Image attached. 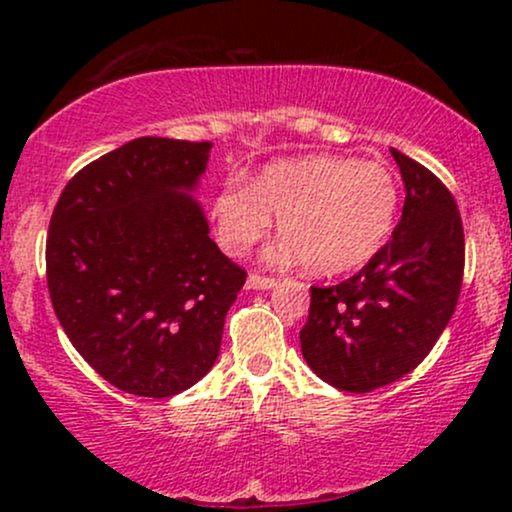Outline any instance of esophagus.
<instances>
[{
  "mask_svg": "<svg viewBox=\"0 0 512 512\" xmlns=\"http://www.w3.org/2000/svg\"><path fill=\"white\" fill-rule=\"evenodd\" d=\"M276 281L269 279V276H260V274H250L248 276V289L252 291H269L274 289Z\"/></svg>",
  "mask_w": 512,
  "mask_h": 512,
  "instance_id": "1",
  "label": "esophagus"
}]
</instances>
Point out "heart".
<instances>
[{
  "label": "heart",
  "mask_w": 512,
  "mask_h": 512,
  "mask_svg": "<svg viewBox=\"0 0 512 512\" xmlns=\"http://www.w3.org/2000/svg\"><path fill=\"white\" fill-rule=\"evenodd\" d=\"M397 209V180L383 163L310 154L267 163L252 185L228 178L211 202V221L221 248L243 257L279 216L284 238L267 260L344 274L385 248Z\"/></svg>",
  "instance_id": "b5f03b06"
}]
</instances>
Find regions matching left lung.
<instances>
[{
  "instance_id": "1",
  "label": "left lung",
  "mask_w": 512,
  "mask_h": 512,
  "mask_svg": "<svg viewBox=\"0 0 512 512\" xmlns=\"http://www.w3.org/2000/svg\"><path fill=\"white\" fill-rule=\"evenodd\" d=\"M404 182L392 240L361 272L310 289L301 330L305 363L344 392H370L411 373L455 313L464 274L457 204L431 170L390 149Z\"/></svg>"
}]
</instances>
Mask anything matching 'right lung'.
I'll return each instance as SVG.
<instances>
[{
    "label": "right lung",
    "instance_id": "right-lung-1",
    "mask_svg": "<svg viewBox=\"0 0 512 512\" xmlns=\"http://www.w3.org/2000/svg\"><path fill=\"white\" fill-rule=\"evenodd\" d=\"M211 142L139 137L81 168L50 219L48 289L101 378L173 397L209 373L245 272L195 199Z\"/></svg>",
    "mask_w": 512,
    "mask_h": 512
}]
</instances>
